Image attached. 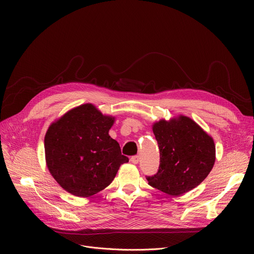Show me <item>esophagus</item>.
Masks as SVG:
<instances>
[{
  "instance_id": "obj_1",
  "label": "esophagus",
  "mask_w": 254,
  "mask_h": 254,
  "mask_svg": "<svg viewBox=\"0 0 254 254\" xmlns=\"http://www.w3.org/2000/svg\"><path fill=\"white\" fill-rule=\"evenodd\" d=\"M130 162H131L132 164L137 165V164L139 163V156H138V155H134V156H131V157H130Z\"/></svg>"
}]
</instances>
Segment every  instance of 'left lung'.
Segmentation results:
<instances>
[{"label": "left lung", "mask_w": 254, "mask_h": 254, "mask_svg": "<svg viewBox=\"0 0 254 254\" xmlns=\"http://www.w3.org/2000/svg\"><path fill=\"white\" fill-rule=\"evenodd\" d=\"M161 164L149 185L170 195H181L201 184L215 163L213 138L190 117L179 114L152 124Z\"/></svg>", "instance_id": "left-lung-1"}]
</instances>
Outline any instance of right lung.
Instances as JSON below:
<instances>
[{"mask_svg":"<svg viewBox=\"0 0 254 254\" xmlns=\"http://www.w3.org/2000/svg\"><path fill=\"white\" fill-rule=\"evenodd\" d=\"M115 123L97 107L82 104L53 122L45 135V162L63 190L89 197L107 188L119 167L128 162L109 136Z\"/></svg>","mask_w":254,"mask_h":254,"instance_id":"1","label":"right lung"}]
</instances>
